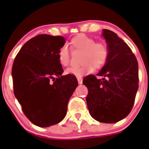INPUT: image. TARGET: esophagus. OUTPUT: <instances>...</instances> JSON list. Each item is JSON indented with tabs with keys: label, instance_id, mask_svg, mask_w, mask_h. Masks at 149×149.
Returning a JSON list of instances; mask_svg holds the SVG:
<instances>
[{
	"label": "esophagus",
	"instance_id": "1",
	"mask_svg": "<svg viewBox=\"0 0 149 149\" xmlns=\"http://www.w3.org/2000/svg\"><path fill=\"white\" fill-rule=\"evenodd\" d=\"M77 81H78L79 84H81L83 83L82 77H77Z\"/></svg>",
	"mask_w": 149,
	"mask_h": 149
}]
</instances>
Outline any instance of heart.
I'll use <instances>...</instances> for the list:
<instances>
[{
  "label": "heart",
  "instance_id": "heart-1",
  "mask_svg": "<svg viewBox=\"0 0 149 149\" xmlns=\"http://www.w3.org/2000/svg\"><path fill=\"white\" fill-rule=\"evenodd\" d=\"M72 51L82 52L81 66L68 68L66 73L82 77L95 69L103 68L109 57V48L104 42H95V39L84 34H80L70 41ZM58 60L63 66H68L71 63V53L68 47L63 45L58 51Z\"/></svg>",
  "mask_w": 149,
  "mask_h": 149
}]
</instances>
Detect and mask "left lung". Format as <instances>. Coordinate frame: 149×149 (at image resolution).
<instances>
[{
    "label": "left lung",
    "instance_id": "obj_1",
    "mask_svg": "<svg viewBox=\"0 0 149 149\" xmlns=\"http://www.w3.org/2000/svg\"><path fill=\"white\" fill-rule=\"evenodd\" d=\"M109 48L107 62L96 76H86V103L91 116L104 123H115L125 118L134 106L139 87L138 62L136 56L116 33L103 30Z\"/></svg>",
    "mask_w": 149,
    "mask_h": 149
}]
</instances>
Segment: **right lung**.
Segmentation results:
<instances>
[{
  "mask_svg": "<svg viewBox=\"0 0 149 149\" xmlns=\"http://www.w3.org/2000/svg\"><path fill=\"white\" fill-rule=\"evenodd\" d=\"M65 42L60 36L40 34L22 46L13 62L14 95L24 115L39 127H49L65 118L78 85L73 74L62 75L57 54Z\"/></svg>",
  "mask_w": 149,
  "mask_h": 149,
  "instance_id": "obj_1",
  "label": "right lung"
}]
</instances>
